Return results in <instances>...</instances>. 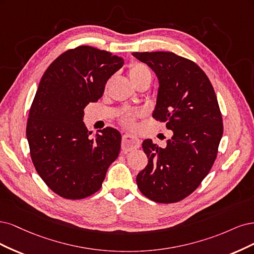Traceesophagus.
Listing matches in <instances>:
<instances>
[{"mask_svg":"<svg viewBox=\"0 0 254 254\" xmlns=\"http://www.w3.org/2000/svg\"><path fill=\"white\" fill-rule=\"evenodd\" d=\"M140 146V140L139 138L132 134H126L122 136V143L121 148L125 152L133 151L135 149H138Z\"/></svg>","mask_w":254,"mask_h":254,"instance_id":"esophagus-1","label":"esophagus"}]
</instances>
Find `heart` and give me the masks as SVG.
<instances>
[{"instance_id": "heart-1", "label": "heart", "mask_w": 254, "mask_h": 254, "mask_svg": "<svg viewBox=\"0 0 254 254\" xmlns=\"http://www.w3.org/2000/svg\"><path fill=\"white\" fill-rule=\"evenodd\" d=\"M128 76L135 85L144 82V81H150L152 79V72L146 65L142 63H134L129 66ZM140 115V113H130L126 112L120 118V122L127 127H132L134 126L135 116Z\"/></svg>"}]
</instances>
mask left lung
I'll list each match as a JSON object with an SVG mask.
<instances>
[{
    "mask_svg": "<svg viewBox=\"0 0 254 254\" xmlns=\"http://www.w3.org/2000/svg\"><path fill=\"white\" fill-rule=\"evenodd\" d=\"M159 81L153 117L173 136L160 148L142 142L149 162L136 182L153 201L171 203L194 192L208 175L223 136V118L209 78L193 61L170 52L133 53Z\"/></svg>",
    "mask_w": 254,
    "mask_h": 254,
    "instance_id": "8db88e82",
    "label": "left lung"
}]
</instances>
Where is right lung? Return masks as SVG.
<instances>
[{
	"label": "right lung",
	"instance_id": "right-lung-1",
	"mask_svg": "<svg viewBox=\"0 0 254 254\" xmlns=\"http://www.w3.org/2000/svg\"><path fill=\"white\" fill-rule=\"evenodd\" d=\"M124 63L112 53L82 45L60 55L41 78L26 137L38 174L63 198L82 199L100 190L118 157L121 134L105 127L92 138L83 116Z\"/></svg>",
	"mask_w": 254,
	"mask_h": 254
}]
</instances>
